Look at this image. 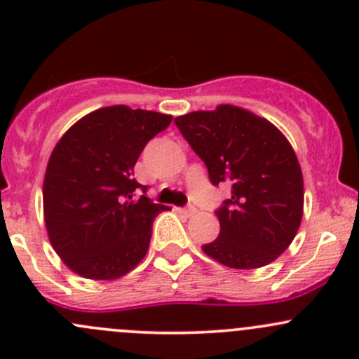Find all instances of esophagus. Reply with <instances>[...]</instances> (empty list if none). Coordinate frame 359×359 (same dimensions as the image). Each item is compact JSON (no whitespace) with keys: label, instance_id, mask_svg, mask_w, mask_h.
<instances>
[{"label":"esophagus","instance_id":"34e87169","mask_svg":"<svg viewBox=\"0 0 359 359\" xmlns=\"http://www.w3.org/2000/svg\"><path fill=\"white\" fill-rule=\"evenodd\" d=\"M179 212L182 213V215H186V217H193L194 213L198 212V210H196V206L187 205V206H182V208H179Z\"/></svg>","mask_w":359,"mask_h":359}]
</instances>
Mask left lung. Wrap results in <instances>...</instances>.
<instances>
[{"mask_svg": "<svg viewBox=\"0 0 359 359\" xmlns=\"http://www.w3.org/2000/svg\"><path fill=\"white\" fill-rule=\"evenodd\" d=\"M177 128L203 159L213 186L231 198L215 210L220 233L203 252L233 269L276 260L302 220L304 180L287 137L267 119L224 104L175 118Z\"/></svg>", "mask_w": 359, "mask_h": 359, "instance_id": "left-lung-1", "label": "left lung"}]
</instances>
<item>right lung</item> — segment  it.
Wrapping results in <instances>:
<instances>
[{"instance_id": "right-lung-1", "label": "right lung", "mask_w": 359, "mask_h": 359, "mask_svg": "<svg viewBox=\"0 0 359 359\" xmlns=\"http://www.w3.org/2000/svg\"><path fill=\"white\" fill-rule=\"evenodd\" d=\"M170 114L102 107L79 119L57 142L43 182L50 243L71 271L90 280L125 276L146 257L153 222L166 206L135 189L133 166Z\"/></svg>"}]
</instances>
